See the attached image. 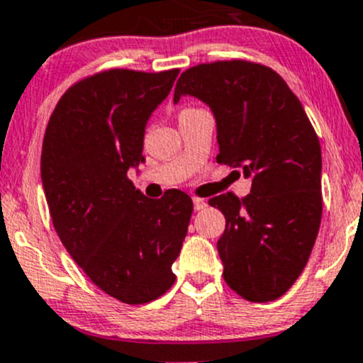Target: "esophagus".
<instances>
[{
    "label": "esophagus",
    "mask_w": 363,
    "mask_h": 363,
    "mask_svg": "<svg viewBox=\"0 0 363 363\" xmlns=\"http://www.w3.org/2000/svg\"><path fill=\"white\" fill-rule=\"evenodd\" d=\"M193 205H195V211H202V208L207 207V200L196 196V199H193Z\"/></svg>",
    "instance_id": "1"
}]
</instances>
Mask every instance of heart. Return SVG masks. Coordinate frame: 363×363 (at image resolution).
<instances>
[{"instance_id": "1", "label": "heart", "mask_w": 363, "mask_h": 363, "mask_svg": "<svg viewBox=\"0 0 363 363\" xmlns=\"http://www.w3.org/2000/svg\"><path fill=\"white\" fill-rule=\"evenodd\" d=\"M184 111H189V108H184ZM184 111H182V112H184Z\"/></svg>"}]
</instances>
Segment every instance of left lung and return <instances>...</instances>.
Returning <instances> with one entry per match:
<instances>
[{
	"instance_id": "1",
	"label": "left lung",
	"mask_w": 363,
	"mask_h": 363,
	"mask_svg": "<svg viewBox=\"0 0 363 363\" xmlns=\"http://www.w3.org/2000/svg\"><path fill=\"white\" fill-rule=\"evenodd\" d=\"M212 108L218 163L252 179L251 193L214 196L225 214L218 240L226 284L250 302L286 294L307 265L323 212L321 147L302 104L283 77L247 60L188 68L175 86Z\"/></svg>"
}]
</instances>
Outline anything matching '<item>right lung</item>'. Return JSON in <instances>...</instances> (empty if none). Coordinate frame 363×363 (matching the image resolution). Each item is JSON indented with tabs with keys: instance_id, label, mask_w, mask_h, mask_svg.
I'll return each mask as SVG.
<instances>
[{
	"instance_id": "1",
	"label": "right lung",
	"mask_w": 363,
	"mask_h": 363,
	"mask_svg": "<svg viewBox=\"0 0 363 363\" xmlns=\"http://www.w3.org/2000/svg\"><path fill=\"white\" fill-rule=\"evenodd\" d=\"M179 68H112L60 98L42 145V184L52 225L77 265L119 302H152L175 283L193 202L181 189L145 199L128 179L144 161L145 124Z\"/></svg>"
}]
</instances>
